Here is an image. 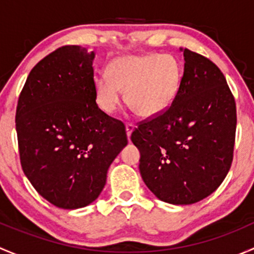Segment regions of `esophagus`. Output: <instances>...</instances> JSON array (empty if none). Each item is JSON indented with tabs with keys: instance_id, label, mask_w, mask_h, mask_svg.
I'll return each instance as SVG.
<instances>
[{
	"instance_id": "esophagus-1",
	"label": "esophagus",
	"mask_w": 254,
	"mask_h": 254,
	"mask_svg": "<svg viewBox=\"0 0 254 254\" xmlns=\"http://www.w3.org/2000/svg\"><path fill=\"white\" fill-rule=\"evenodd\" d=\"M134 127H135V125L134 124H127L125 125V129H127V139H130V136H131V132H132V130H134Z\"/></svg>"
}]
</instances>
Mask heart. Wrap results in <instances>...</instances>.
<instances>
[{"label": "heart", "mask_w": 254, "mask_h": 254, "mask_svg": "<svg viewBox=\"0 0 254 254\" xmlns=\"http://www.w3.org/2000/svg\"><path fill=\"white\" fill-rule=\"evenodd\" d=\"M181 67L171 55L122 56L109 66V75L94 78V94L103 112L114 113L125 91L127 106L140 117L153 118L167 111L181 86Z\"/></svg>", "instance_id": "heart-1"}]
</instances>
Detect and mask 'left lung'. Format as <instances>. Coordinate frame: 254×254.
I'll return each instance as SVG.
<instances>
[{
    "label": "left lung",
    "mask_w": 254,
    "mask_h": 254,
    "mask_svg": "<svg viewBox=\"0 0 254 254\" xmlns=\"http://www.w3.org/2000/svg\"><path fill=\"white\" fill-rule=\"evenodd\" d=\"M184 72L178 93L162 114L140 123L131 141L147 188L173 205L198 203L229 173L236 134V103L220 68L181 49Z\"/></svg>",
    "instance_id": "8db88e82"
}]
</instances>
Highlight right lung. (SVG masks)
<instances>
[{
    "mask_svg": "<svg viewBox=\"0 0 254 254\" xmlns=\"http://www.w3.org/2000/svg\"><path fill=\"white\" fill-rule=\"evenodd\" d=\"M94 56L78 45L59 48L33 67L18 99L23 172L43 198L61 209L93 203L109 166L127 145L124 124L96 103Z\"/></svg>",
    "mask_w": 254,
    "mask_h": 254,
    "instance_id": "add662e5",
    "label": "right lung"
}]
</instances>
